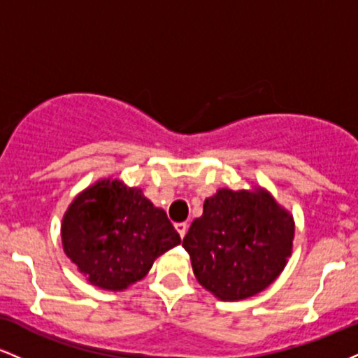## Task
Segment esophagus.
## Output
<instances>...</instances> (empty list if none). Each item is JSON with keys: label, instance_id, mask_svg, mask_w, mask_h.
Instances as JSON below:
<instances>
[{"label": "esophagus", "instance_id": "34e87169", "mask_svg": "<svg viewBox=\"0 0 358 358\" xmlns=\"http://www.w3.org/2000/svg\"><path fill=\"white\" fill-rule=\"evenodd\" d=\"M175 229L176 231H178V234H180V237H185V234H187V229H188V225L185 224V222H178V224H175Z\"/></svg>", "mask_w": 358, "mask_h": 358}]
</instances>
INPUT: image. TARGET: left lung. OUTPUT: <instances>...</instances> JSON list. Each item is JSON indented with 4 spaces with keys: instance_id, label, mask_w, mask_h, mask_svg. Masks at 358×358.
Masks as SVG:
<instances>
[{
    "instance_id": "obj_1",
    "label": "left lung",
    "mask_w": 358,
    "mask_h": 358,
    "mask_svg": "<svg viewBox=\"0 0 358 358\" xmlns=\"http://www.w3.org/2000/svg\"><path fill=\"white\" fill-rule=\"evenodd\" d=\"M293 239V215L266 188H220L203 202L183 248L205 289L222 301H241L282 273Z\"/></svg>"
}]
</instances>
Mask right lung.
<instances>
[{"label":"right lung","mask_w":358,"mask_h":358,"mask_svg":"<svg viewBox=\"0 0 358 358\" xmlns=\"http://www.w3.org/2000/svg\"><path fill=\"white\" fill-rule=\"evenodd\" d=\"M64 252L90 285L122 291L150 273L182 239L141 188L101 178L82 190L62 219Z\"/></svg>","instance_id":"1"}]
</instances>
